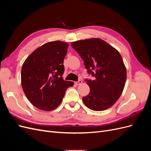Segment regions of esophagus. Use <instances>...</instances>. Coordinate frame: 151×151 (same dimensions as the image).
Returning <instances> with one entry per match:
<instances>
[{"label":"esophagus","instance_id":"1","mask_svg":"<svg viewBox=\"0 0 151 151\" xmlns=\"http://www.w3.org/2000/svg\"><path fill=\"white\" fill-rule=\"evenodd\" d=\"M82 83H83V81H82L81 80H79L78 81L76 82L75 84H76V85H80V84H82Z\"/></svg>","mask_w":151,"mask_h":151}]
</instances>
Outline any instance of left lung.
Wrapping results in <instances>:
<instances>
[{
  "label": "left lung",
  "mask_w": 151,
  "mask_h": 151,
  "mask_svg": "<svg viewBox=\"0 0 151 151\" xmlns=\"http://www.w3.org/2000/svg\"><path fill=\"white\" fill-rule=\"evenodd\" d=\"M71 46L83 58L89 74L94 80L86 79L89 93L83 103L94 111L108 109L119 99L124 89L127 70L120 53L99 38L72 42Z\"/></svg>",
  "instance_id": "obj_1"
}]
</instances>
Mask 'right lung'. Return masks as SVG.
Here are the masks:
<instances>
[{
  "instance_id": "right-lung-1",
  "label": "right lung",
  "mask_w": 151,
  "mask_h": 151,
  "mask_svg": "<svg viewBox=\"0 0 151 151\" xmlns=\"http://www.w3.org/2000/svg\"><path fill=\"white\" fill-rule=\"evenodd\" d=\"M68 47L60 41L45 43L31 53L22 65V89L31 104L41 110L57 108L67 88L74 85L62 77Z\"/></svg>"
}]
</instances>
